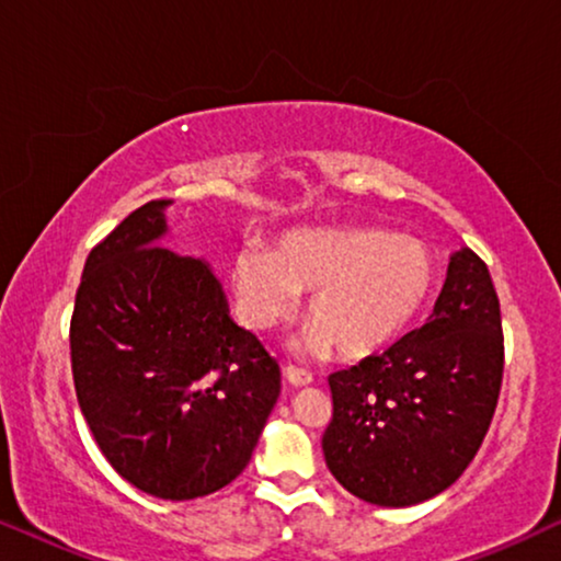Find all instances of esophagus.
<instances>
[{"label": "esophagus", "mask_w": 561, "mask_h": 561, "mask_svg": "<svg viewBox=\"0 0 561 561\" xmlns=\"http://www.w3.org/2000/svg\"><path fill=\"white\" fill-rule=\"evenodd\" d=\"M283 378H286L290 386H296V388H306V386H311V382H313L311 373L298 370V367H294V365H288L286 370H283Z\"/></svg>", "instance_id": "34e87169"}]
</instances>
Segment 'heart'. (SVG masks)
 Masks as SVG:
<instances>
[{
  "instance_id": "1",
  "label": "heart",
  "mask_w": 561,
  "mask_h": 561,
  "mask_svg": "<svg viewBox=\"0 0 561 561\" xmlns=\"http://www.w3.org/2000/svg\"><path fill=\"white\" fill-rule=\"evenodd\" d=\"M237 311L252 332L294 317L304 290L309 317L290 350L304 357H367L396 342L434 286L432 250L378 227L296 229L271 250L244 248L229 265Z\"/></svg>"
}]
</instances>
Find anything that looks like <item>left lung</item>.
Masks as SVG:
<instances>
[{"label":"left lung","mask_w":561,"mask_h":561,"mask_svg":"<svg viewBox=\"0 0 561 561\" xmlns=\"http://www.w3.org/2000/svg\"><path fill=\"white\" fill-rule=\"evenodd\" d=\"M501 380V304L488 265L459 248L424 327L329 375L334 413L321 439L329 472L382 508L444 493L478 455Z\"/></svg>","instance_id":"8db88e82"}]
</instances>
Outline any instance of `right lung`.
<instances>
[{
	"mask_svg": "<svg viewBox=\"0 0 561 561\" xmlns=\"http://www.w3.org/2000/svg\"><path fill=\"white\" fill-rule=\"evenodd\" d=\"M171 204L140 206L89 252L71 367L114 470L152 497L191 501L248 467L280 396V367L229 317L211 265L163 248Z\"/></svg>",
	"mask_w": 561,
	"mask_h": 561,
	"instance_id": "add662e5",
	"label": "right lung"
}]
</instances>
